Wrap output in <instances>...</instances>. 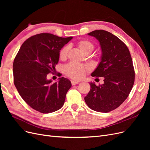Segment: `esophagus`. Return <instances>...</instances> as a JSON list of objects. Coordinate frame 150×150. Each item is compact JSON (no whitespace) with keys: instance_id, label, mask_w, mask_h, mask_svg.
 Wrapping results in <instances>:
<instances>
[{"instance_id":"1","label":"esophagus","mask_w":150,"mask_h":150,"mask_svg":"<svg viewBox=\"0 0 150 150\" xmlns=\"http://www.w3.org/2000/svg\"><path fill=\"white\" fill-rule=\"evenodd\" d=\"M79 82L78 81H71V84L72 85H76V84H79Z\"/></svg>"}]
</instances>
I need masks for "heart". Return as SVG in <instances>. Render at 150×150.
<instances>
[{"label": "heart", "instance_id": "b5f03b06", "mask_svg": "<svg viewBox=\"0 0 150 150\" xmlns=\"http://www.w3.org/2000/svg\"><path fill=\"white\" fill-rule=\"evenodd\" d=\"M77 46L84 54L90 53L94 49L93 44L88 40H81L77 42ZM69 47L66 46L63 47L59 52V59L61 60H64L66 59ZM90 68L88 66L77 64V63L70 62L66 64L64 67L65 74L70 78L76 80L82 79L85 76L86 72L89 71Z\"/></svg>", "mask_w": 150, "mask_h": 150}]
</instances>
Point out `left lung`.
Here are the masks:
<instances>
[{
	"label": "left lung",
	"mask_w": 150,
	"mask_h": 150,
	"mask_svg": "<svg viewBox=\"0 0 150 150\" xmlns=\"http://www.w3.org/2000/svg\"><path fill=\"white\" fill-rule=\"evenodd\" d=\"M88 35L99 40L102 51L101 62L91 76L103 77L104 83H90L91 89L84 100L91 110L108 112L119 107L132 89L135 77L132 58L126 45L109 32L96 30Z\"/></svg>",
	"instance_id": "obj_1"
}]
</instances>
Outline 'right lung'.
I'll return each mask as SVG.
<instances>
[{
	"instance_id": "1",
	"label": "right lung",
	"mask_w": 150,
	"mask_h": 150,
	"mask_svg": "<svg viewBox=\"0 0 150 150\" xmlns=\"http://www.w3.org/2000/svg\"><path fill=\"white\" fill-rule=\"evenodd\" d=\"M72 39L49 33L36 34L24 41L18 51L13 63V83L22 98L34 110L50 113L64 104L71 81L62 77L52 83L47 75L54 73L60 50Z\"/></svg>"
}]
</instances>
